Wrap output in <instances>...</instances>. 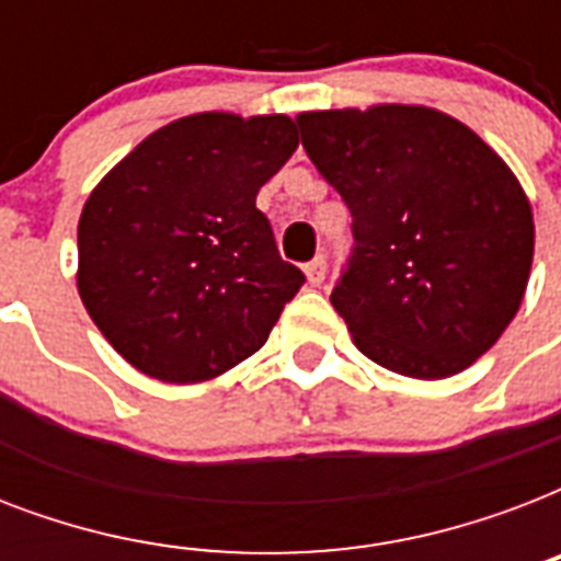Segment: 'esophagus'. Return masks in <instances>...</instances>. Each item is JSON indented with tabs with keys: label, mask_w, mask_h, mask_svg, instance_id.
I'll use <instances>...</instances> for the list:
<instances>
[{
	"label": "esophagus",
	"mask_w": 561,
	"mask_h": 561,
	"mask_svg": "<svg viewBox=\"0 0 561 561\" xmlns=\"http://www.w3.org/2000/svg\"><path fill=\"white\" fill-rule=\"evenodd\" d=\"M306 276L311 285H320L325 279V255H317V259L306 264Z\"/></svg>",
	"instance_id": "34e87169"
}]
</instances>
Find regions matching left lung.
<instances>
[{
    "mask_svg": "<svg viewBox=\"0 0 561 561\" xmlns=\"http://www.w3.org/2000/svg\"><path fill=\"white\" fill-rule=\"evenodd\" d=\"M302 148L352 211L334 311L369 360L448 378L495 346L530 279L533 209L474 130L439 110L299 113Z\"/></svg>",
    "mask_w": 561,
    "mask_h": 561,
    "instance_id": "obj_1",
    "label": "left lung"
}]
</instances>
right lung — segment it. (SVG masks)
Returning a JSON list of instances; mask_svg holds the SVG:
<instances>
[{"label": "right lung", "mask_w": 561, "mask_h": 561, "mask_svg": "<svg viewBox=\"0 0 561 561\" xmlns=\"http://www.w3.org/2000/svg\"><path fill=\"white\" fill-rule=\"evenodd\" d=\"M297 145L288 116L194 113L92 188L78 294L130 367L197 383L262 350L306 276L282 262L255 194Z\"/></svg>", "instance_id": "1"}]
</instances>
